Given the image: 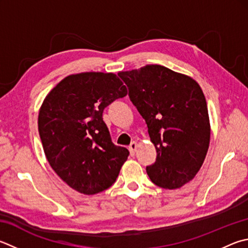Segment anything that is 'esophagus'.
Returning <instances> with one entry per match:
<instances>
[{"label":"esophagus","mask_w":248,"mask_h":248,"mask_svg":"<svg viewBox=\"0 0 248 248\" xmlns=\"http://www.w3.org/2000/svg\"><path fill=\"white\" fill-rule=\"evenodd\" d=\"M137 147H138V143H137L136 141H133V142L129 145V151H130V153H131L132 156H134V154H136Z\"/></svg>","instance_id":"esophagus-1"}]
</instances>
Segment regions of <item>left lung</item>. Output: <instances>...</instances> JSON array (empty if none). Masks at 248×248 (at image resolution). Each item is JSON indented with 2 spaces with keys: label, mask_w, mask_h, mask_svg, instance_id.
<instances>
[{
  "label": "left lung",
  "mask_w": 248,
  "mask_h": 248,
  "mask_svg": "<svg viewBox=\"0 0 248 248\" xmlns=\"http://www.w3.org/2000/svg\"><path fill=\"white\" fill-rule=\"evenodd\" d=\"M118 76L156 147V161L146 167L151 181L169 190L181 187L199 172L209 147L208 109L201 87L160 65Z\"/></svg>",
  "instance_id": "left-lung-1"
}]
</instances>
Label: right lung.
Segmentation results:
<instances>
[{
  "label": "right lung",
  "instance_id": "right-lung-1",
  "mask_svg": "<svg viewBox=\"0 0 248 248\" xmlns=\"http://www.w3.org/2000/svg\"><path fill=\"white\" fill-rule=\"evenodd\" d=\"M125 95L115 74L82 73L62 80L44 100L38 119L43 150L74 190L92 195L115 183L129 151L112 143L103 111Z\"/></svg>",
  "mask_w": 248,
  "mask_h": 248
}]
</instances>
